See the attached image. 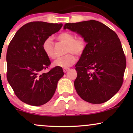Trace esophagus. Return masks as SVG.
<instances>
[{"label": "esophagus", "mask_w": 133, "mask_h": 133, "mask_svg": "<svg viewBox=\"0 0 133 133\" xmlns=\"http://www.w3.org/2000/svg\"><path fill=\"white\" fill-rule=\"evenodd\" d=\"M69 70V68H65L63 69V71H64V72H67Z\"/></svg>", "instance_id": "1"}]
</instances>
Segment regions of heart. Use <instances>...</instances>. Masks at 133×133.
I'll return each mask as SVG.
<instances>
[{
	"instance_id": "1",
	"label": "heart",
	"mask_w": 133,
	"mask_h": 133,
	"mask_svg": "<svg viewBox=\"0 0 133 133\" xmlns=\"http://www.w3.org/2000/svg\"><path fill=\"white\" fill-rule=\"evenodd\" d=\"M58 40L66 44L65 53L68 54L62 57H58L54 62L53 64L56 67L62 68H68L76 62V57L72 53L80 56L86 47V42L82 36L75 37L74 34L69 32L61 33L57 36ZM42 49L48 57L54 59L56 57L54 50V42L51 37H49L44 41L42 44Z\"/></svg>"
}]
</instances>
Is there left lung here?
I'll return each mask as SVG.
<instances>
[{"instance_id":"left-lung-1","label":"left lung","mask_w":133,"mask_h":133,"mask_svg":"<svg viewBox=\"0 0 133 133\" xmlns=\"http://www.w3.org/2000/svg\"><path fill=\"white\" fill-rule=\"evenodd\" d=\"M84 38L85 51L76 64L74 87L85 101L101 104L120 89L126 67V57L115 32L99 21L66 23L64 29Z\"/></svg>"}]
</instances>
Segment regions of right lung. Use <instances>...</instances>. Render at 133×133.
I'll list each match as a JSON object with an SVG mask.
<instances>
[{"instance_id":"right-lung-1","label":"right lung","mask_w":133,"mask_h":133,"mask_svg":"<svg viewBox=\"0 0 133 133\" xmlns=\"http://www.w3.org/2000/svg\"><path fill=\"white\" fill-rule=\"evenodd\" d=\"M62 24L31 22L21 27L9 44L7 51V77L20 100L32 106H41L51 100L57 82L64 76L60 67L47 72L51 64L42 44L61 29Z\"/></svg>"}]
</instances>
